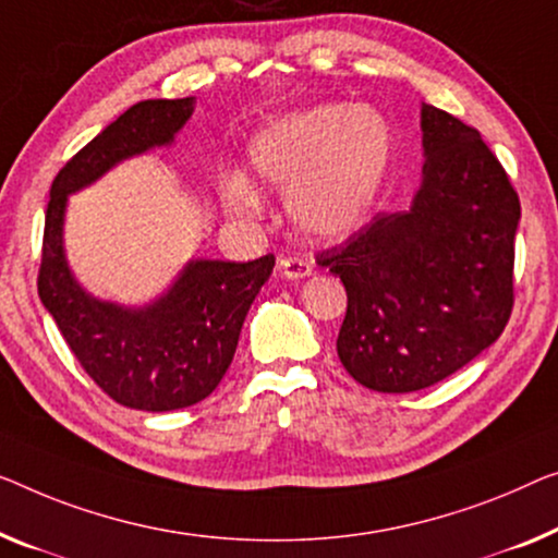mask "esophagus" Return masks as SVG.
Listing matches in <instances>:
<instances>
[{"instance_id":"esophagus-1","label":"esophagus","mask_w":558,"mask_h":558,"mask_svg":"<svg viewBox=\"0 0 558 558\" xmlns=\"http://www.w3.org/2000/svg\"><path fill=\"white\" fill-rule=\"evenodd\" d=\"M278 272L288 280H303L307 276H313L315 265L307 260V257H280Z\"/></svg>"}]
</instances>
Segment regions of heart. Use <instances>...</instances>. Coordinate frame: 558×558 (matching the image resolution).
<instances>
[{"mask_svg": "<svg viewBox=\"0 0 558 558\" xmlns=\"http://www.w3.org/2000/svg\"><path fill=\"white\" fill-rule=\"evenodd\" d=\"M247 165L272 190H288V215L303 232L338 240L361 230L386 193L393 132L376 107L326 102L272 118L247 143ZM235 220H255L263 197L243 172L220 182Z\"/></svg>", "mask_w": 558, "mask_h": 558, "instance_id": "b5f03b06", "label": "heart"}]
</instances>
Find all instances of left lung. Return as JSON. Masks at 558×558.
<instances>
[{
	"mask_svg": "<svg viewBox=\"0 0 558 558\" xmlns=\"http://www.w3.org/2000/svg\"><path fill=\"white\" fill-rule=\"evenodd\" d=\"M423 180L403 213H378L320 265L343 280L338 359L361 386L411 393L496 343L513 307L521 218L509 174L478 130L421 107Z\"/></svg>",
	"mask_w": 558,
	"mask_h": 558,
	"instance_id": "8db88e82",
	"label": "left lung"
}]
</instances>
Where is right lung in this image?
<instances>
[{
	"label": "right lung",
	"mask_w": 558,
	"mask_h": 558,
	"mask_svg": "<svg viewBox=\"0 0 558 558\" xmlns=\"http://www.w3.org/2000/svg\"><path fill=\"white\" fill-rule=\"evenodd\" d=\"M193 112L195 97L132 105L64 165L49 190L37 280L41 305L87 376L112 401L137 411L187 409L218 388L245 315L276 265L272 255L251 263L195 257L145 305L102 301L74 278L64 253L66 199L114 165L172 145Z\"/></svg>",
	"instance_id": "obj_1"
}]
</instances>
